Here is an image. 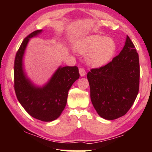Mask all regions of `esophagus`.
Returning a JSON list of instances; mask_svg holds the SVG:
<instances>
[{
	"instance_id": "34e87169",
	"label": "esophagus",
	"mask_w": 152,
	"mask_h": 152,
	"mask_svg": "<svg viewBox=\"0 0 152 152\" xmlns=\"http://www.w3.org/2000/svg\"><path fill=\"white\" fill-rule=\"evenodd\" d=\"M79 72H80V75L82 77L84 76L85 75H86V70H85L84 68H80V69H79Z\"/></svg>"
}]
</instances>
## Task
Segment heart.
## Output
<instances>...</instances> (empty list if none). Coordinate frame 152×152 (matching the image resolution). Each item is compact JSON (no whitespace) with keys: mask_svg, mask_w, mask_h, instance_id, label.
<instances>
[{"mask_svg":"<svg viewBox=\"0 0 152 152\" xmlns=\"http://www.w3.org/2000/svg\"><path fill=\"white\" fill-rule=\"evenodd\" d=\"M75 50L82 55H86V59L91 65L98 66L107 63L113 57L115 44L113 39L101 35H91L79 41Z\"/></svg>","mask_w":152,"mask_h":152,"instance_id":"heart-1","label":"heart"}]
</instances>
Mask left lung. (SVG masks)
<instances>
[{
  "label": "left lung",
  "instance_id": "8db88e82",
  "mask_svg": "<svg viewBox=\"0 0 152 152\" xmlns=\"http://www.w3.org/2000/svg\"><path fill=\"white\" fill-rule=\"evenodd\" d=\"M91 99L99 116L115 120L125 115L134 103L139 91V56L126 37L119 55L109 63L92 68L87 74Z\"/></svg>",
  "mask_w": 152,
  "mask_h": 152
}]
</instances>
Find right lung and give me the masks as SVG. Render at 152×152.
Returning <instances> with one entry per match:
<instances>
[{
    "instance_id": "right-lung-1",
    "label": "right lung",
    "mask_w": 152,
    "mask_h": 152,
    "mask_svg": "<svg viewBox=\"0 0 152 152\" xmlns=\"http://www.w3.org/2000/svg\"><path fill=\"white\" fill-rule=\"evenodd\" d=\"M41 32V30H36L28 35L16 54L14 88L18 102L32 117L43 122H50L59 118L64 111L68 91L80 77V73L77 66L60 67L43 88L33 86L24 75L22 58L29 39Z\"/></svg>"
}]
</instances>
